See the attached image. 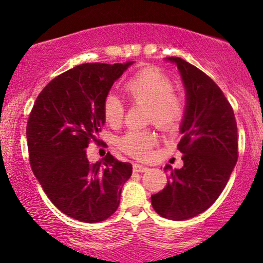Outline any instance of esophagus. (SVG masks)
Wrapping results in <instances>:
<instances>
[{"label":"esophagus","instance_id":"obj_1","mask_svg":"<svg viewBox=\"0 0 263 263\" xmlns=\"http://www.w3.org/2000/svg\"><path fill=\"white\" fill-rule=\"evenodd\" d=\"M133 170H134V172H147L149 170V167L146 166V165L134 163L133 164Z\"/></svg>","mask_w":263,"mask_h":263}]
</instances>
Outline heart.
Instances as JSON below:
<instances>
[{"label":"heart","mask_w":263,"mask_h":263,"mask_svg":"<svg viewBox=\"0 0 263 263\" xmlns=\"http://www.w3.org/2000/svg\"><path fill=\"white\" fill-rule=\"evenodd\" d=\"M132 102L149 106V120L164 130H171L181 123L184 116V102L174 93V85L166 75L154 68H146L124 84ZM104 118L111 125L121 123L124 116V105L114 93H109L103 103ZM157 143V135L149 130H132L118 140L125 153L135 158H147Z\"/></svg>","instance_id":"heart-1"}]
</instances>
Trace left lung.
Listing matches in <instances>:
<instances>
[{"instance_id":"8db88e82","label":"left lung","mask_w":263,"mask_h":263,"mask_svg":"<svg viewBox=\"0 0 263 263\" xmlns=\"http://www.w3.org/2000/svg\"><path fill=\"white\" fill-rule=\"evenodd\" d=\"M181 75L185 111L179 125L182 168L166 165L170 179L151 196L154 211L171 220H188L215 202L238 158L235 114L212 79L179 57H166Z\"/></svg>"}]
</instances>
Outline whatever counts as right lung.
I'll list each match as a JSON object with an SVG mask.
<instances>
[{"instance_id": "1", "label": "right lung", "mask_w": 263, "mask_h": 263, "mask_svg": "<svg viewBox=\"0 0 263 263\" xmlns=\"http://www.w3.org/2000/svg\"><path fill=\"white\" fill-rule=\"evenodd\" d=\"M125 63H86L64 71L35 99L26 127L32 171L50 201L82 222L103 221L118 208L133 166L106 154L89 164V140L105 123L103 103Z\"/></svg>"}]
</instances>
